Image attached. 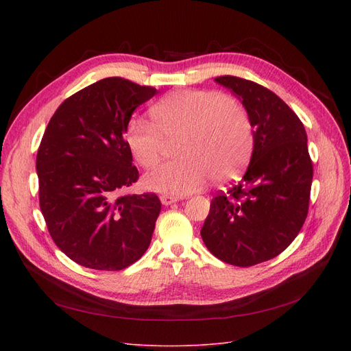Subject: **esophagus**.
<instances>
[{"mask_svg":"<svg viewBox=\"0 0 351 351\" xmlns=\"http://www.w3.org/2000/svg\"><path fill=\"white\" fill-rule=\"evenodd\" d=\"M178 200H180V197H176V196H169V195H162L161 196V202H162V205H165V206L173 205Z\"/></svg>","mask_w":351,"mask_h":351,"instance_id":"esophagus-1","label":"esophagus"}]
</instances>
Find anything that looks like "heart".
Returning a JSON list of instances; mask_svg holds the SVG:
<instances>
[{"label": "heart", "instance_id": "obj_1", "mask_svg": "<svg viewBox=\"0 0 351 351\" xmlns=\"http://www.w3.org/2000/svg\"><path fill=\"white\" fill-rule=\"evenodd\" d=\"M154 123L133 117L124 142L143 168L159 162L167 143H174V161L164 162L143 178L147 189L169 196L197 192L210 177H234L253 149V129L247 112L217 90H178L152 107Z\"/></svg>", "mask_w": 351, "mask_h": 351}]
</instances>
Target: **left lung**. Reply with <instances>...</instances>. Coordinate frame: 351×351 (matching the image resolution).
Instances as JSON below:
<instances>
[{"instance_id": "obj_1", "label": "left lung", "mask_w": 351, "mask_h": 351, "mask_svg": "<svg viewBox=\"0 0 351 351\" xmlns=\"http://www.w3.org/2000/svg\"><path fill=\"white\" fill-rule=\"evenodd\" d=\"M234 92L253 127V154L239 183L218 192L200 236L222 262L247 268L278 256L309 210L313 164L304 125L272 90L236 76L215 77Z\"/></svg>"}]
</instances>
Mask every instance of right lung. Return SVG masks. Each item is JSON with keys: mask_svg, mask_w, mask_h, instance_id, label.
I'll list each match as a JSON object with an SVG mask.
<instances>
[{"mask_svg": "<svg viewBox=\"0 0 351 351\" xmlns=\"http://www.w3.org/2000/svg\"><path fill=\"white\" fill-rule=\"evenodd\" d=\"M156 92L123 77L102 79L62 102L42 136L39 206L58 249L82 267L121 271L149 247L161 200L121 195L139 178L123 133Z\"/></svg>", "mask_w": 351, "mask_h": 351, "instance_id": "obj_1", "label": "right lung"}]
</instances>
